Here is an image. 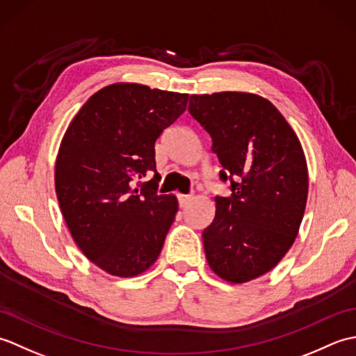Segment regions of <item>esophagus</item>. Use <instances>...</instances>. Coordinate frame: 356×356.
<instances>
[{
    "label": "esophagus",
    "mask_w": 356,
    "mask_h": 356,
    "mask_svg": "<svg viewBox=\"0 0 356 356\" xmlns=\"http://www.w3.org/2000/svg\"><path fill=\"white\" fill-rule=\"evenodd\" d=\"M193 195H185V194H177V200H179V207L180 208H186L188 203L191 202Z\"/></svg>",
    "instance_id": "34e87169"
}]
</instances>
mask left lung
I'll return each instance as SVG.
<instances>
[{
  "label": "left lung",
  "instance_id": "1",
  "mask_svg": "<svg viewBox=\"0 0 356 356\" xmlns=\"http://www.w3.org/2000/svg\"><path fill=\"white\" fill-rule=\"evenodd\" d=\"M190 115L213 139L231 195H216V217L203 231L209 268L229 283L266 274L289 251L303 220L307 165L282 113L241 92L193 95Z\"/></svg>",
  "mask_w": 356,
  "mask_h": 356
}]
</instances>
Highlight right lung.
<instances>
[{"label":"right lung","mask_w":356,"mask_h":356,"mask_svg":"<svg viewBox=\"0 0 356 356\" xmlns=\"http://www.w3.org/2000/svg\"><path fill=\"white\" fill-rule=\"evenodd\" d=\"M186 104L185 93L113 84L82 105L64 134L55 166L59 207L74 243L111 275H139L162 251L177 199L157 194L154 143Z\"/></svg>","instance_id":"right-lung-1"}]
</instances>
